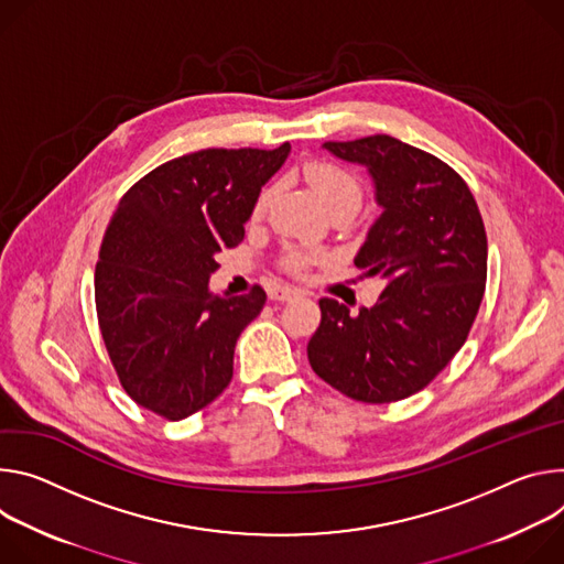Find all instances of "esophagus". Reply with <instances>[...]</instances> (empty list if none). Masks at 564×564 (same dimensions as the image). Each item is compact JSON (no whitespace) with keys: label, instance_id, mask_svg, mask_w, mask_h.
I'll list each match as a JSON object with an SVG mask.
<instances>
[{"label":"esophagus","instance_id":"esophagus-1","mask_svg":"<svg viewBox=\"0 0 564 564\" xmlns=\"http://www.w3.org/2000/svg\"><path fill=\"white\" fill-rule=\"evenodd\" d=\"M300 293H302L300 289L282 284V286H273L271 293H269V297H271V300H291V297H295V295H300Z\"/></svg>","mask_w":564,"mask_h":564}]
</instances>
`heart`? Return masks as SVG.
I'll use <instances>...</instances> for the list:
<instances>
[{
  "instance_id": "1",
  "label": "heart",
  "mask_w": 564,
  "mask_h": 564,
  "mask_svg": "<svg viewBox=\"0 0 564 564\" xmlns=\"http://www.w3.org/2000/svg\"><path fill=\"white\" fill-rule=\"evenodd\" d=\"M304 176L314 187L316 195L321 197V202L325 204L327 210H334L338 206H358L362 191H360V181L343 165L334 163V161H308L304 165ZM275 187L273 185H264L256 204H253V215L262 217L273 199ZM318 260V253L314 250H302V248H293L284 258V267L293 273H302L311 262Z\"/></svg>"
}]
</instances>
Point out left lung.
<instances>
[{
    "mask_svg": "<svg viewBox=\"0 0 564 564\" xmlns=\"http://www.w3.org/2000/svg\"><path fill=\"white\" fill-rule=\"evenodd\" d=\"M334 156L365 165L383 208L354 258L386 289L349 314L323 297L306 345L323 381L362 403L423 390L462 349L486 289V230L466 181L444 161L388 134L327 141Z\"/></svg>",
    "mask_w": 564,
    "mask_h": 564,
    "instance_id": "left-lung-1",
    "label": "left lung"
}]
</instances>
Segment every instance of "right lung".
I'll list each match as a JSON object with an SVG mask.
<instances>
[{"mask_svg":"<svg viewBox=\"0 0 564 564\" xmlns=\"http://www.w3.org/2000/svg\"><path fill=\"white\" fill-rule=\"evenodd\" d=\"M291 152L202 150L172 159L122 195L96 264L98 325L124 388L141 408L181 421L232 379L239 334L260 316L262 286L217 295V253L243 239L262 185Z\"/></svg>","mask_w":564,"mask_h":564,"instance_id":"1","label":"right lung"}]
</instances>
